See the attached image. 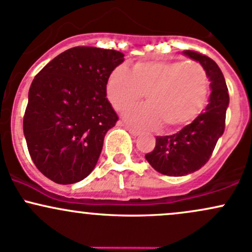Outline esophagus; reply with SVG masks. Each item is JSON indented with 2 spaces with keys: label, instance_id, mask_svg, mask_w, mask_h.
Wrapping results in <instances>:
<instances>
[{
  "label": "esophagus",
  "instance_id": "1",
  "mask_svg": "<svg viewBox=\"0 0 252 252\" xmlns=\"http://www.w3.org/2000/svg\"><path fill=\"white\" fill-rule=\"evenodd\" d=\"M126 129H128L129 132H130L132 136H139V135L141 134V132H140L139 130H137V129L131 128V126H126Z\"/></svg>",
  "mask_w": 252,
  "mask_h": 252
}]
</instances>
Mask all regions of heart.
Returning <instances> with one entry per match:
<instances>
[{
	"label": "heart",
	"mask_w": 252,
	"mask_h": 252,
	"mask_svg": "<svg viewBox=\"0 0 252 252\" xmlns=\"http://www.w3.org/2000/svg\"><path fill=\"white\" fill-rule=\"evenodd\" d=\"M209 80L196 62L153 60L136 63L131 70L117 67L109 76L106 94L117 111L139 103L143 93L148 103L124 113L129 123L142 129L164 124L177 129L195 120L208 98Z\"/></svg>",
	"instance_id": "1"
}]
</instances>
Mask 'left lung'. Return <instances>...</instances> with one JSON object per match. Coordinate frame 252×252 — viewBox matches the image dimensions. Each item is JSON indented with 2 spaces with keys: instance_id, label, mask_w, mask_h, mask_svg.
<instances>
[{
  "instance_id": "8db88e82",
  "label": "left lung",
  "mask_w": 252,
  "mask_h": 252,
  "mask_svg": "<svg viewBox=\"0 0 252 252\" xmlns=\"http://www.w3.org/2000/svg\"><path fill=\"white\" fill-rule=\"evenodd\" d=\"M190 59L200 62L211 81V99L206 110L181 131L166 136H157L156 147L146 154V159L158 172L181 177L200 170L217 146L225 130L228 90L220 68L211 57L192 50L184 51Z\"/></svg>"
}]
</instances>
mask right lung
Here are the masks:
<instances>
[{
  "label": "right lung",
  "mask_w": 252,
  "mask_h": 252,
  "mask_svg": "<svg viewBox=\"0 0 252 252\" xmlns=\"http://www.w3.org/2000/svg\"><path fill=\"white\" fill-rule=\"evenodd\" d=\"M123 57L116 50L75 46L33 79L25 139L35 167L55 183L82 181L96 165L105 134L118 121L106 84Z\"/></svg>",
  "instance_id": "1"
}]
</instances>
